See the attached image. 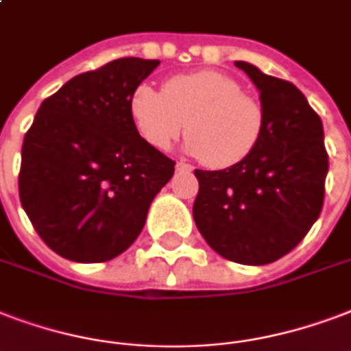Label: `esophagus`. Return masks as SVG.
<instances>
[{
    "instance_id": "obj_1",
    "label": "esophagus",
    "mask_w": 351,
    "mask_h": 351,
    "mask_svg": "<svg viewBox=\"0 0 351 351\" xmlns=\"http://www.w3.org/2000/svg\"><path fill=\"white\" fill-rule=\"evenodd\" d=\"M176 169L178 171H191L193 167L189 164H184V162H176Z\"/></svg>"
}]
</instances>
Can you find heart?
I'll return each instance as SVG.
<instances>
[{
    "label": "heart",
    "mask_w": 351,
    "mask_h": 351,
    "mask_svg": "<svg viewBox=\"0 0 351 351\" xmlns=\"http://www.w3.org/2000/svg\"><path fill=\"white\" fill-rule=\"evenodd\" d=\"M130 117L143 141L158 151H167L187 128L186 151L213 169L250 156L265 128L259 99L213 69L175 75L162 92L140 84L130 97Z\"/></svg>",
    "instance_id": "heart-1"
}]
</instances>
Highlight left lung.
Masks as SVG:
<instances>
[{
    "label": "left lung",
    "instance_id": "obj_1",
    "mask_svg": "<svg viewBox=\"0 0 351 351\" xmlns=\"http://www.w3.org/2000/svg\"><path fill=\"white\" fill-rule=\"evenodd\" d=\"M235 66L259 90L263 136L250 156L228 169H195L193 217L206 243L223 258L267 265L291 252L322 211L330 167L324 128L293 82L248 62Z\"/></svg>",
    "mask_w": 351,
    "mask_h": 351
}]
</instances>
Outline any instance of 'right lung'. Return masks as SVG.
<instances>
[{"label":"right lung","mask_w":351,"mask_h":351,"mask_svg":"<svg viewBox=\"0 0 351 351\" xmlns=\"http://www.w3.org/2000/svg\"><path fill=\"white\" fill-rule=\"evenodd\" d=\"M160 60L117 58L80 73L40 104L18 176L27 217L45 245L71 261L123 254L145 224L175 162L143 141L130 97Z\"/></svg>","instance_id":"add662e5"}]
</instances>
